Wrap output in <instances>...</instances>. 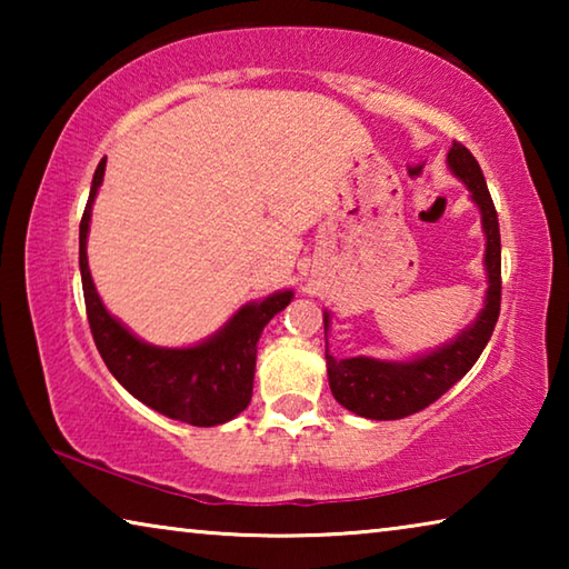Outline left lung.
Wrapping results in <instances>:
<instances>
[{"mask_svg": "<svg viewBox=\"0 0 569 569\" xmlns=\"http://www.w3.org/2000/svg\"><path fill=\"white\" fill-rule=\"evenodd\" d=\"M447 166L469 188L471 200H475L481 216V230H485L487 238L485 306H481L477 319L465 326L455 339L441 343L435 351L413 356V359L407 361L371 359V356L333 359L329 349H326V371H329L333 399L363 419H403L435 403L441 393H447L477 363L487 341L492 339L495 323L499 319V301H502V243H499V220L492 196H489L479 162L461 142H451ZM329 326L331 313L323 311L326 333H329Z\"/></svg>", "mask_w": 569, "mask_h": 569, "instance_id": "8db88e82", "label": "left lung"}]
</instances>
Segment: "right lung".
I'll list each match as a JSON object with an SVG mask.
<instances>
[{
    "mask_svg": "<svg viewBox=\"0 0 569 569\" xmlns=\"http://www.w3.org/2000/svg\"><path fill=\"white\" fill-rule=\"evenodd\" d=\"M104 162L94 170L88 206L80 220V273L92 339L114 379L134 399L192 427H218L236 419L253 397L258 339L266 323L291 303L293 291H276L263 301L240 306L220 329L200 343L168 349L134 336L104 308L88 266V233Z\"/></svg>",
    "mask_w": 569,
    "mask_h": 569,
    "instance_id": "add662e5",
    "label": "right lung"
}]
</instances>
